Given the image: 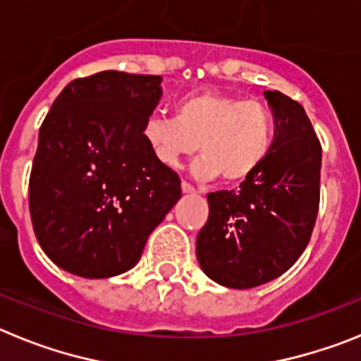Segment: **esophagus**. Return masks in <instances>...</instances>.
Instances as JSON below:
<instances>
[{"label": "esophagus", "mask_w": 361, "mask_h": 361, "mask_svg": "<svg viewBox=\"0 0 361 361\" xmlns=\"http://www.w3.org/2000/svg\"><path fill=\"white\" fill-rule=\"evenodd\" d=\"M180 188H183V193H197L195 188L191 186L190 183H186V180H183V184H180Z\"/></svg>", "instance_id": "1"}]
</instances>
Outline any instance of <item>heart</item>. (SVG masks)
Segmentation results:
<instances>
[{"label":"heart","instance_id":"b5f03b06","mask_svg":"<svg viewBox=\"0 0 361 361\" xmlns=\"http://www.w3.org/2000/svg\"><path fill=\"white\" fill-rule=\"evenodd\" d=\"M141 137L162 166L197 152L193 162L200 178L219 177L224 183H242L262 166L275 139V119L257 99H238L220 92H195L178 99L173 119L149 116Z\"/></svg>","mask_w":361,"mask_h":361}]
</instances>
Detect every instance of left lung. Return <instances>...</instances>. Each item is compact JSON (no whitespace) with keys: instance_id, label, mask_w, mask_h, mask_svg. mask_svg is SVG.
<instances>
[{"instance_id":"1","label":"left lung","mask_w":361,"mask_h":361,"mask_svg":"<svg viewBox=\"0 0 361 361\" xmlns=\"http://www.w3.org/2000/svg\"><path fill=\"white\" fill-rule=\"evenodd\" d=\"M275 139L238 190L209 193L197 260L213 282L251 289L283 275L304 253L320 204L322 146L302 104L264 92Z\"/></svg>"}]
</instances>
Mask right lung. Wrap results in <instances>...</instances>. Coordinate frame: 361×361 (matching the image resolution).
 <instances>
[{"label": "right lung", "instance_id": "right-lung-1", "mask_svg": "<svg viewBox=\"0 0 361 361\" xmlns=\"http://www.w3.org/2000/svg\"><path fill=\"white\" fill-rule=\"evenodd\" d=\"M161 82L117 70L73 79L41 124L28 184L32 226L47 257L72 275L132 269L183 195L178 175L141 137Z\"/></svg>", "mask_w": 361, "mask_h": 361}]
</instances>
